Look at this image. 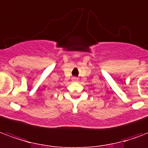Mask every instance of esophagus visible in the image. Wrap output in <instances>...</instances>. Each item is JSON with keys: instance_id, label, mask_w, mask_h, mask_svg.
Returning <instances> with one entry per match:
<instances>
[{"instance_id": "obj_1", "label": "esophagus", "mask_w": 148, "mask_h": 148, "mask_svg": "<svg viewBox=\"0 0 148 148\" xmlns=\"http://www.w3.org/2000/svg\"><path fill=\"white\" fill-rule=\"evenodd\" d=\"M73 80H74V81H76L77 78H76V77H74V78H73Z\"/></svg>"}]
</instances>
